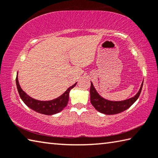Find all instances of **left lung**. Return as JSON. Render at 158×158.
Segmentation results:
<instances>
[{
	"label": "left lung",
	"instance_id": "obj_1",
	"mask_svg": "<svg viewBox=\"0 0 158 158\" xmlns=\"http://www.w3.org/2000/svg\"><path fill=\"white\" fill-rule=\"evenodd\" d=\"M143 82L141 85L139 90L137 94L134 96L133 98H131L123 101H109L102 98L98 94V92L96 91L91 82V85H90V102H91L92 105L94 106L96 110L100 111V113L106 115L119 114L130 107L135 102L138 98L139 97L141 89H142Z\"/></svg>",
	"mask_w": 158,
	"mask_h": 158
}]
</instances>
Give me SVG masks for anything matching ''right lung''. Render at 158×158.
Listing matches in <instances>:
<instances>
[{
    "instance_id": "right-lung-1",
    "label": "right lung",
    "mask_w": 158,
    "mask_h": 158,
    "mask_svg": "<svg viewBox=\"0 0 158 158\" xmlns=\"http://www.w3.org/2000/svg\"><path fill=\"white\" fill-rule=\"evenodd\" d=\"M16 84L20 98L29 108L38 112L40 114L45 115H53L58 113L63 110L68 105L69 100V93L70 90L75 86L77 83L68 88V90L62 95L49 101H40L31 98L21 89L19 84L18 77H16Z\"/></svg>"
}]
</instances>
